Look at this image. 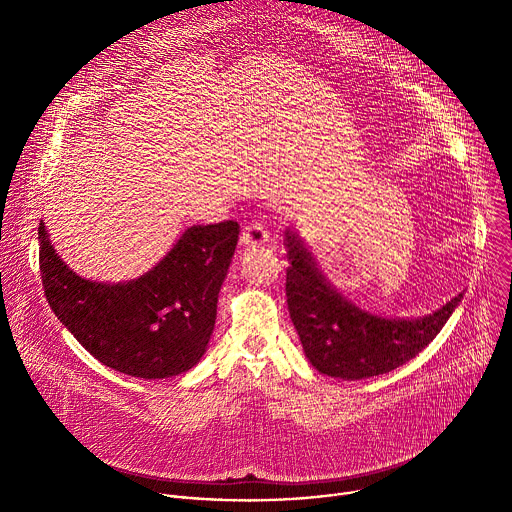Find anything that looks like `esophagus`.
Returning <instances> with one entry per match:
<instances>
[{
    "label": "esophagus",
    "instance_id": "1",
    "mask_svg": "<svg viewBox=\"0 0 512 512\" xmlns=\"http://www.w3.org/2000/svg\"><path fill=\"white\" fill-rule=\"evenodd\" d=\"M269 241V235L261 223H249L241 233V245L243 247H259Z\"/></svg>",
    "mask_w": 512,
    "mask_h": 512
}]
</instances>
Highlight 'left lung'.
Returning <instances> with one entry per match:
<instances>
[{"label": "left lung", "instance_id": "obj_1", "mask_svg": "<svg viewBox=\"0 0 512 512\" xmlns=\"http://www.w3.org/2000/svg\"><path fill=\"white\" fill-rule=\"evenodd\" d=\"M287 310L312 367L360 381L385 375L417 356L444 328L462 294L419 318H385L358 308L326 279L298 231L287 229Z\"/></svg>", "mask_w": 512, "mask_h": 512}]
</instances>
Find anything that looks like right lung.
I'll use <instances>...</instances> for the list:
<instances>
[{
	"label": "right lung",
	"mask_w": 512,
	"mask_h": 512,
	"mask_svg": "<svg viewBox=\"0 0 512 512\" xmlns=\"http://www.w3.org/2000/svg\"><path fill=\"white\" fill-rule=\"evenodd\" d=\"M237 241L235 221L192 225L150 271L109 283L72 271L40 221V275L56 318L105 367L168 379L206 352Z\"/></svg>",
	"instance_id": "obj_1"
}]
</instances>
